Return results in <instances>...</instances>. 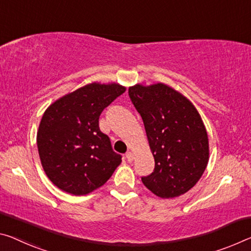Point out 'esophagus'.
Listing matches in <instances>:
<instances>
[{"label":"esophagus","instance_id":"obj_1","mask_svg":"<svg viewBox=\"0 0 251 251\" xmlns=\"http://www.w3.org/2000/svg\"><path fill=\"white\" fill-rule=\"evenodd\" d=\"M126 158H127V161H128V162H133V160H134L133 153L132 152H127L126 153Z\"/></svg>","mask_w":251,"mask_h":251}]
</instances>
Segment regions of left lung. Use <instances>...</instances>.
<instances>
[{
    "label": "left lung",
    "mask_w": 251,
    "mask_h": 251,
    "mask_svg": "<svg viewBox=\"0 0 251 251\" xmlns=\"http://www.w3.org/2000/svg\"><path fill=\"white\" fill-rule=\"evenodd\" d=\"M141 114L155 161L144 185L163 199L180 197L200 180L209 162V137L196 106L166 83H142L128 88Z\"/></svg>",
    "instance_id": "8db88e82"
}]
</instances>
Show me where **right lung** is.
Returning a JSON list of instances; mask_svg holds the SVG:
<instances>
[{
  "label": "right lung",
  "mask_w": 251,
  "mask_h": 251,
  "mask_svg": "<svg viewBox=\"0 0 251 251\" xmlns=\"http://www.w3.org/2000/svg\"><path fill=\"white\" fill-rule=\"evenodd\" d=\"M117 82L94 81L63 95L43 113L37 133L43 171L53 184L86 196L105 184L122 163L98 119L105 107L124 94Z\"/></svg>",
  "instance_id": "right-lung-1"
}]
</instances>
